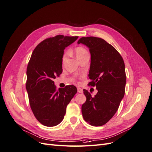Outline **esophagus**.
<instances>
[{"instance_id": "1", "label": "esophagus", "mask_w": 152, "mask_h": 152, "mask_svg": "<svg viewBox=\"0 0 152 152\" xmlns=\"http://www.w3.org/2000/svg\"><path fill=\"white\" fill-rule=\"evenodd\" d=\"M77 89V92H78V93H80V94H82V93L83 92V89H82V88H79V87H78Z\"/></svg>"}]
</instances>
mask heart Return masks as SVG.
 <instances>
[{
  "label": "heart",
  "instance_id": "obj_1",
  "mask_svg": "<svg viewBox=\"0 0 152 152\" xmlns=\"http://www.w3.org/2000/svg\"><path fill=\"white\" fill-rule=\"evenodd\" d=\"M88 53V52L86 51V50H85L84 48H82V47H77L76 48L75 50V54H76V56L77 57V58L78 59V58H80L82 56H83L84 54H85V53ZM67 56H68V52H66L62 56V63L64 62L66 60V58L67 57Z\"/></svg>",
  "mask_w": 152,
  "mask_h": 152
}]
</instances>
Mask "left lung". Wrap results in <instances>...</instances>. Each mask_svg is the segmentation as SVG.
I'll return each instance as SVG.
<instances>
[{"mask_svg":"<svg viewBox=\"0 0 152 152\" xmlns=\"http://www.w3.org/2000/svg\"><path fill=\"white\" fill-rule=\"evenodd\" d=\"M90 49L89 85L96 86L92 97L83 90L86 100L81 107L85 121L94 126L104 125L116 113L125 94L126 76L123 58L110 44L94 37H82L77 42Z\"/></svg>","mask_w":152,"mask_h":152,"instance_id":"obj_1","label":"left lung"}]
</instances>
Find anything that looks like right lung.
<instances>
[{
  "mask_svg": "<svg viewBox=\"0 0 152 152\" xmlns=\"http://www.w3.org/2000/svg\"><path fill=\"white\" fill-rule=\"evenodd\" d=\"M77 38L57 35L45 39L36 47L28 64L26 88L31 109L45 126L61 123L67 105L77 92L74 85L57 90L53 80L62 72L64 50Z\"/></svg>",
  "mask_w": 152,
  "mask_h": 152,
  "instance_id": "add662e5",
  "label": "right lung"
}]
</instances>
